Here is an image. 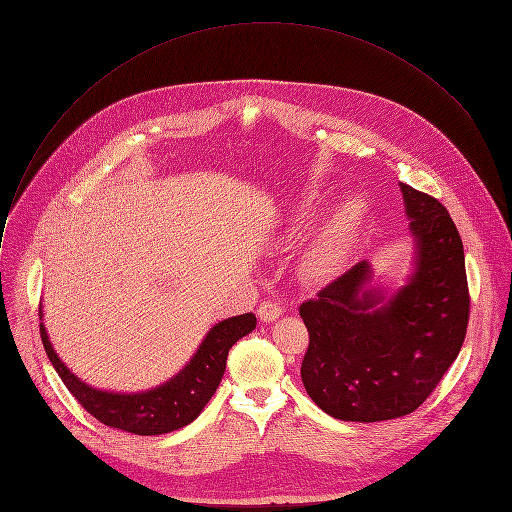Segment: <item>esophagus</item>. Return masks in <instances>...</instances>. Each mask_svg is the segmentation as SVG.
<instances>
[{
    "instance_id": "34e87169",
    "label": "esophagus",
    "mask_w": 512,
    "mask_h": 512,
    "mask_svg": "<svg viewBox=\"0 0 512 512\" xmlns=\"http://www.w3.org/2000/svg\"><path fill=\"white\" fill-rule=\"evenodd\" d=\"M281 306L277 304V302H273V300H265V302H261L259 304V308H257V316L263 320V322H273V320H277L279 316H281Z\"/></svg>"
}]
</instances>
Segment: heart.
I'll return each mask as SVG.
<instances>
[{
	"label": "heart",
	"mask_w": 512,
	"mask_h": 512,
	"mask_svg": "<svg viewBox=\"0 0 512 512\" xmlns=\"http://www.w3.org/2000/svg\"><path fill=\"white\" fill-rule=\"evenodd\" d=\"M314 206H316V196L306 194L298 202L294 216H291V227L298 229L304 223H308V218L314 212ZM358 221H360V204L348 202L320 229V233L312 241L306 255V265L314 275L328 277L344 265L348 251L352 247Z\"/></svg>",
	"instance_id": "1"
}]
</instances>
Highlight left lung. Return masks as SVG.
<instances>
[{"label":"left lung","mask_w":512,"mask_h":512,"mask_svg":"<svg viewBox=\"0 0 512 512\" xmlns=\"http://www.w3.org/2000/svg\"><path fill=\"white\" fill-rule=\"evenodd\" d=\"M417 241L415 273L387 304L364 289L362 261L300 306L310 342L302 381L342 421H385L415 411L458 358L470 318L462 237L446 206L401 184Z\"/></svg>","instance_id":"left-lung-1"}]
</instances>
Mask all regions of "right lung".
I'll return each mask as SVG.
<instances>
[{
	"label": "right lung",
	"instance_id": "right-lung-1",
	"mask_svg": "<svg viewBox=\"0 0 512 512\" xmlns=\"http://www.w3.org/2000/svg\"><path fill=\"white\" fill-rule=\"evenodd\" d=\"M257 324L253 314L218 322L202 340L190 364L166 385L137 395L97 391L72 375L50 346L48 334L40 324V338L54 371L85 411L101 423L135 435H160L180 429L194 421L214 395L227 367L233 344L247 336Z\"/></svg>",
	"mask_w": 512,
	"mask_h": 512
}]
</instances>
